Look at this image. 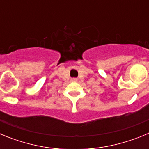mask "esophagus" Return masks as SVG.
Wrapping results in <instances>:
<instances>
[{
  "mask_svg": "<svg viewBox=\"0 0 149 149\" xmlns=\"http://www.w3.org/2000/svg\"><path fill=\"white\" fill-rule=\"evenodd\" d=\"M72 81H77V78H74H74H72Z\"/></svg>",
  "mask_w": 149,
  "mask_h": 149,
  "instance_id": "1",
  "label": "esophagus"
}]
</instances>
